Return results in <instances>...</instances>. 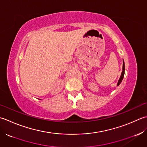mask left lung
Segmentation results:
<instances>
[{
  "instance_id": "1",
  "label": "left lung",
  "mask_w": 147,
  "mask_h": 147,
  "mask_svg": "<svg viewBox=\"0 0 147 147\" xmlns=\"http://www.w3.org/2000/svg\"><path fill=\"white\" fill-rule=\"evenodd\" d=\"M124 72H125V65H124V60H123V66H122V71L121 76V77H120V79H119V81H118V83H117V86H119L120 84L121 83L122 79H123L124 76Z\"/></svg>"
}]
</instances>
